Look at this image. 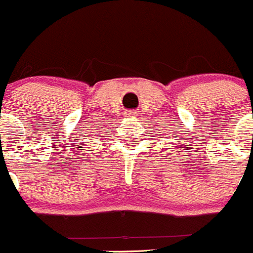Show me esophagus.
Here are the masks:
<instances>
[{"instance_id":"esophagus-1","label":"esophagus","mask_w":253,"mask_h":253,"mask_svg":"<svg viewBox=\"0 0 253 253\" xmlns=\"http://www.w3.org/2000/svg\"><path fill=\"white\" fill-rule=\"evenodd\" d=\"M126 117L127 119H134V117H136V111H127V114H126Z\"/></svg>"}]
</instances>
